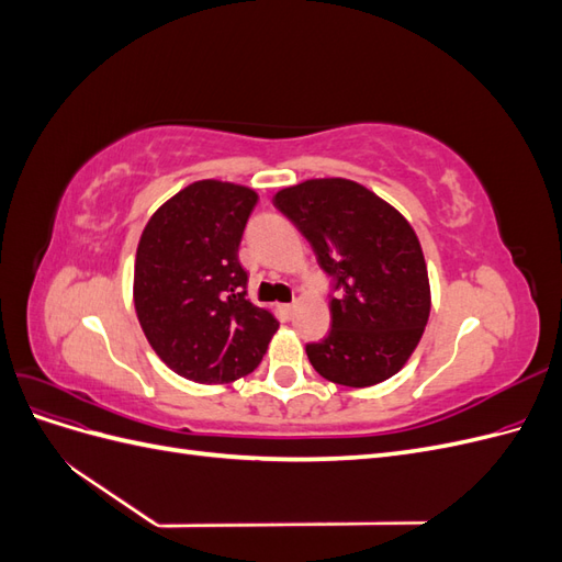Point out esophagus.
<instances>
[{
	"mask_svg": "<svg viewBox=\"0 0 562 562\" xmlns=\"http://www.w3.org/2000/svg\"><path fill=\"white\" fill-rule=\"evenodd\" d=\"M295 310H297V302H291V304H283V312H285V316H293V314H295Z\"/></svg>",
	"mask_w": 562,
	"mask_h": 562,
	"instance_id": "obj_1",
	"label": "esophagus"
}]
</instances>
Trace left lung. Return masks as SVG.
<instances>
[{"mask_svg": "<svg viewBox=\"0 0 562 562\" xmlns=\"http://www.w3.org/2000/svg\"><path fill=\"white\" fill-rule=\"evenodd\" d=\"M333 277L330 333L307 345L321 378L372 386L407 363L431 312L427 262L411 223L368 187L314 178L274 194Z\"/></svg>", "mask_w": 562, "mask_h": 562, "instance_id": "left-lung-1", "label": "left lung"}]
</instances>
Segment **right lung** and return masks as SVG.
Returning <instances> with one entry per match:
<instances>
[{
  "mask_svg": "<svg viewBox=\"0 0 562 562\" xmlns=\"http://www.w3.org/2000/svg\"><path fill=\"white\" fill-rule=\"evenodd\" d=\"M258 203L250 187L199 180L149 217L133 271V304L159 359L199 384L260 366L279 321L246 297L239 244Z\"/></svg>",
  "mask_w": 562,
  "mask_h": 562,
  "instance_id": "add662e5",
  "label": "right lung"
}]
</instances>
